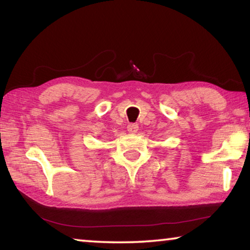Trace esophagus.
Listing matches in <instances>:
<instances>
[{"mask_svg":"<svg viewBox=\"0 0 250 250\" xmlns=\"http://www.w3.org/2000/svg\"><path fill=\"white\" fill-rule=\"evenodd\" d=\"M138 125H135V124H130V125H128V126H126V129H128V132H130V133H135L138 131Z\"/></svg>","mask_w":250,"mask_h":250,"instance_id":"esophagus-1","label":"esophagus"}]
</instances>
